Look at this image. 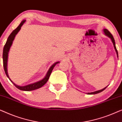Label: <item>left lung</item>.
I'll use <instances>...</instances> for the list:
<instances>
[{"label": "left lung", "mask_w": 122, "mask_h": 122, "mask_svg": "<svg viewBox=\"0 0 122 122\" xmlns=\"http://www.w3.org/2000/svg\"><path fill=\"white\" fill-rule=\"evenodd\" d=\"M103 32H104V34L106 35V36H107L108 37H109L110 39H111V41H112V43H113V46H114L115 51H116L117 56V57L118 58V51H117V48H116V43H115V41H114V38H113V36H112V35L111 33H110L109 31H108L107 29H103ZM107 87V86L106 87H105L104 88H103V89H102L99 90V91H95V92H91V93H86V94H97V93H101L102 91H104V90L106 89Z\"/></svg>", "instance_id": "8db88e82"}]
</instances>
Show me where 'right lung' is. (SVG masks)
<instances>
[{
	"instance_id": "1",
	"label": "right lung",
	"mask_w": 122,
	"mask_h": 122,
	"mask_svg": "<svg viewBox=\"0 0 122 122\" xmlns=\"http://www.w3.org/2000/svg\"><path fill=\"white\" fill-rule=\"evenodd\" d=\"M25 21H26L25 20H22V21L20 23V24L19 25V26H18L14 30L12 31V33L10 34L9 37L8 38L4 46V49H3V66H4V69L5 73L6 74V76H7V77L9 78L10 81H11V82L13 84L18 88V89L21 90V91H33V90L39 89V88H41V86H43L46 82H47V81H48V79H49V76H51V71H53V68H54V67L56 66V64L59 63V61H56V62L54 63V64H53L52 66L50 67L49 70H48L47 73H46V76H45V77L43 78V79H41L39 81H36V82L31 83V84H28L26 85V86H18V85H16V84H15V83L11 81L10 78H9V76H8V71H7V62H8V53H9L10 48L11 45H12L13 41H14L15 36L16 35L18 34V33L19 32L20 30L21 26L24 24V23L25 22Z\"/></svg>"
}]
</instances>
